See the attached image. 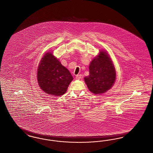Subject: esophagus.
Masks as SVG:
<instances>
[{
    "label": "esophagus",
    "mask_w": 153,
    "mask_h": 153,
    "mask_svg": "<svg viewBox=\"0 0 153 153\" xmlns=\"http://www.w3.org/2000/svg\"><path fill=\"white\" fill-rule=\"evenodd\" d=\"M82 77V75L81 74H77L76 76V79H79Z\"/></svg>",
    "instance_id": "34e87169"
}]
</instances>
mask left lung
I'll list each match as a JSON object with an SVG mask.
<instances>
[{"instance_id":"obj_1","label":"left lung","mask_w":153,"mask_h":153,"mask_svg":"<svg viewBox=\"0 0 153 153\" xmlns=\"http://www.w3.org/2000/svg\"><path fill=\"white\" fill-rule=\"evenodd\" d=\"M116 69L108 54L100 52L89 65V75L84 78L91 92L101 94L108 91L114 83Z\"/></svg>"}]
</instances>
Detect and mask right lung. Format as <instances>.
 I'll use <instances>...</instances> for the list:
<instances>
[{
	"label": "right lung",
	"instance_id": "obj_1",
	"mask_svg": "<svg viewBox=\"0 0 153 153\" xmlns=\"http://www.w3.org/2000/svg\"><path fill=\"white\" fill-rule=\"evenodd\" d=\"M37 70L40 87L47 94L53 96L64 94L73 79L70 72L50 52L44 55Z\"/></svg>",
	"mask_w": 153,
	"mask_h": 153
}]
</instances>
